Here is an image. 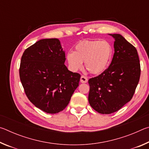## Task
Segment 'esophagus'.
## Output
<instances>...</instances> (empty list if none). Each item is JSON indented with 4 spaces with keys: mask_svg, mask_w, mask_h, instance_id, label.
I'll return each mask as SVG.
<instances>
[{
    "mask_svg": "<svg viewBox=\"0 0 149 149\" xmlns=\"http://www.w3.org/2000/svg\"><path fill=\"white\" fill-rule=\"evenodd\" d=\"M87 81H88V79L86 76H85L84 75H82L81 76L80 81L81 83H87Z\"/></svg>",
    "mask_w": 149,
    "mask_h": 149,
    "instance_id": "1",
    "label": "esophagus"
}]
</instances>
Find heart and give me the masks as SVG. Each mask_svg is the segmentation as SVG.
Wrapping results in <instances>:
<instances>
[{
	"label": "heart",
	"instance_id": "1",
	"mask_svg": "<svg viewBox=\"0 0 149 149\" xmlns=\"http://www.w3.org/2000/svg\"><path fill=\"white\" fill-rule=\"evenodd\" d=\"M113 55V47L107 41H84L75 47L74 52L67 54L69 67L74 72L85 66L91 74H100L107 68Z\"/></svg>",
	"mask_w": 149,
	"mask_h": 149
}]
</instances>
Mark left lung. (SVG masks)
I'll use <instances>...</instances> for the list:
<instances>
[{"label": "left lung", "mask_w": 149, "mask_h": 149, "mask_svg": "<svg viewBox=\"0 0 149 149\" xmlns=\"http://www.w3.org/2000/svg\"><path fill=\"white\" fill-rule=\"evenodd\" d=\"M110 35L115 39L112 62L102 74L88 81L89 104L103 114L116 112L132 100L141 75L135 47L120 34Z\"/></svg>", "instance_id": "left-lung-1"}]
</instances>
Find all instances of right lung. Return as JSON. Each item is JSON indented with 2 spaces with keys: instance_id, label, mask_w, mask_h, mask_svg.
Here are the masks:
<instances>
[{
  "instance_id": "1",
  "label": "right lung",
  "mask_w": 149,
  "mask_h": 149,
  "mask_svg": "<svg viewBox=\"0 0 149 149\" xmlns=\"http://www.w3.org/2000/svg\"><path fill=\"white\" fill-rule=\"evenodd\" d=\"M58 39H45L25 50L19 70L25 93L35 107L49 114L67 107L81 75L69 71Z\"/></svg>"
}]
</instances>
